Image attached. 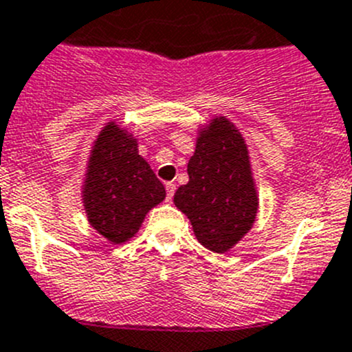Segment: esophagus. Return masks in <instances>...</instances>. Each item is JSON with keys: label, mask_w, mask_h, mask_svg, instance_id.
Instances as JSON below:
<instances>
[{"label": "esophagus", "mask_w": 352, "mask_h": 352, "mask_svg": "<svg viewBox=\"0 0 352 352\" xmlns=\"http://www.w3.org/2000/svg\"><path fill=\"white\" fill-rule=\"evenodd\" d=\"M165 189H166V199H172V196H173V192H175V184L173 182H166L165 184Z\"/></svg>", "instance_id": "obj_1"}]
</instances>
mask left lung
I'll use <instances>...</instances> for the list:
<instances>
[{
    "mask_svg": "<svg viewBox=\"0 0 352 352\" xmlns=\"http://www.w3.org/2000/svg\"><path fill=\"white\" fill-rule=\"evenodd\" d=\"M187 173L189 182L177 189L173 203L191 221L198 241L224 254L250 231L258 208L248 149L231 121L215 118L199 131Z\"/></svg>",
    "mask_w": 352,
    "mask_h": 352,
    "instance_id": "left-lung-1",
    "label": "left lung"
}]
</instances>
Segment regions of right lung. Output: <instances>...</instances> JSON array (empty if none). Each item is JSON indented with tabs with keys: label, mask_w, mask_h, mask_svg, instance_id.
Wrapping results in <instances>:
<instances>
[{
	"label": "right lung",
	"mask_w": 352,
	"mask_h": 352,
	"mask_svg": "<svg viewBox=\"0 0 352 352\" xmlns=\"http://www.w3.org/2000/svg\"><path fill=\"white\" fill-rule=\"evenodd\" d=\"M165 196L163 184L137 151V139L114 121L107 123L91 147L83 186L91 228L114 245L126 241Z\"/></svg>",
	"instance_id": "right-lung-1"
}]
</instances>
